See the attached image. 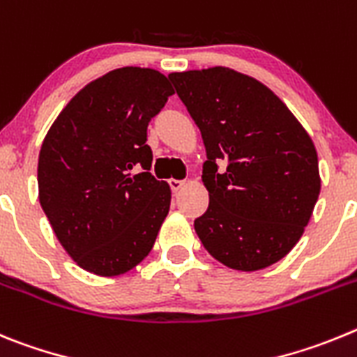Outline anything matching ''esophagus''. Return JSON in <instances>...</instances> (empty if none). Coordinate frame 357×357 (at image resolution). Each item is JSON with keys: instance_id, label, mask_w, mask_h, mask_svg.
<instances>
[{"instance_id": "obj_1", "label": "esophagus", "mask_w": 357, "mask_h": 357, "mask_svg": "<svg viewBox=\"0 0 357 357\" xmlns=\"http://www.w3.org/2000/svg\"><path fill=\"white\" fill-rule=\"evenodd\" d=\"M169 185H171L172 192H178L185 186V181H183V179H169Z\"/></svg>"}]
</instances>
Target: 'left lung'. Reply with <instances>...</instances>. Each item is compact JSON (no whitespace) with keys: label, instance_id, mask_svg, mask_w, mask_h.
<instances>
[{"label":"left lung","instance_id":"left-lung-1","mask_svg":"<svg viewBox=\"0 0 357 357\" xmlns=\"http://www.w3.org/2000/svg\"><path fill=\"white\" fill-rule=\"evenodd\" d=\"M169 79L206 147L210 204L194 222L199 240L234 271L274 265L301 240L319 199L313 140L268 86L229 67ZM220 162L227 167L218 172Z\"/></svg>","mask_w":357,"mask_h":357}]
</instances>
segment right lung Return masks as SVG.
<instances>
[{
	"label": "right lung",
	"instance_id": "obj_1",
	"mask_svg": "<svg viewBox=\"0 0 357 357\" xmlns=\"http://www.w3.org/2000/svg\"><path fill=\"white\" fill-rule=\"evenodd\" d=\"M172 94L158 70L121 67L83 86L51 124L38 153V201L83 271L121 275L155 245L171 186L147 172V124ZM139 166L144 172L133 175Z\"/></svg>",
	"mask_w": 357,
	"mask_h": 357
}]
</instances>
